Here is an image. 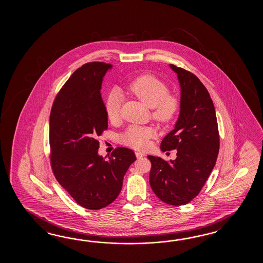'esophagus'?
<instances>
[{
    "label": "esophagus",
    "instance_id": "esophagus-1",
    "mask_svg": "<svg viewBox=\"0 0 263 263\" xmlns=\"http://www.w3.org/2000/svg\"><path fill=\"white\" fill-rule=\"evenodd\" d=\"M135 155L137 157V159H141V158L145 157V154H143L142 152H139V151H136V152H135Z\"/></svg>",
    "mask_w": 263,
    "mask_h": 263
}]
</instances>
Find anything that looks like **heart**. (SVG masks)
Masks as SVG:
<instances>
[{"label": "heart", "mask_w": 263, "mask_h": 263, "mask_svg": "<svg viewBox=\"0 0 263 263\" xmlns=\"http://www.w3.org/2000/svg\"><path fill=\"white\" fill-rule=\"evenodd\" d=\"M132 95L137 98L145 106L152 108V116L161 123H168L176 118L179 110V100L177 96L168 94L167 85L151 74L142 75L127 86ZM122 96L118 89L109 93L105 101L107 118L115 122L120 117ZM155 135L152 128L130 126L121 134L120 141L124 145L135 149H143L149 144V139Z\"/></svg>", "instance_id": "obj_1"}]
</instances>
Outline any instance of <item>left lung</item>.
I'll return each instance as SVG.
<instances>
[{
  "label": "left lung",
  "mask_w": 263,
  "mask_h": 263,
  "mask_svg": "<svg viewBox=\"0 0 263 263\" xmlns=\"http://www.w3.org/2000/svg\"><path fill=\"white\" fill-rule=\"evenodd\" d=\"M180 87L179 115L161 143L162 151L177 149L165 162L148 156L151 189L162 201L181 206L194 199L212 173L219 152L217 118L213 100L200 80L183 68L169 65Z\"/></svg>",
  "instance_id": "8db88e82"
}]
</instances>
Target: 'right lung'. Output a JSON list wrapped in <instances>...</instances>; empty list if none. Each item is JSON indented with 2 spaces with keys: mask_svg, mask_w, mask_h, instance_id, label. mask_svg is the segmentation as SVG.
Segmentation results:
<instances>
[{
  "mask_svg": "<svg viewBox=\"0 0 263 263\" xmlns=\"http://www.w3.org/2000/svg\"><path fill=\"white\" fill-rule=\"evenodd\" d=\"M111 64L93 62L78 68L56 96L50 116V162L57 181L80 206L100 210L116 200L124 176L136 160L118 147L106 159L97 138L108 128L101 98Z\"/></svg>",
  "mask_w": 263,
  "mask_h": 263,
  "instance_id": "obj_1",
  "label": "right lung"
}]
</instances>
